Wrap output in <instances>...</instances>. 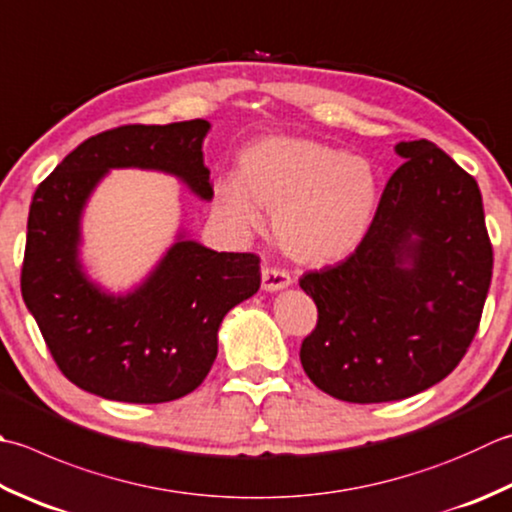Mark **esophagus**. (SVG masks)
Returning <instances> with one entry per match:
<instances>
[{"label":"esophagus","mask_w":512,"mask_h":512,"mask_svg":"<svg viewBox=\"0 0 512 512\" xmlns=\"http://www.w3.org/2000/svg\"><path fill=\"white\" fill-rule=\"evenodd\" d=\"M290 284H293V277H290L286 270L273 268V266L262 268V288L268 290V293H275V290L288 288Z\"/></svg>","instance_id":"34e87169"}]
</instances>
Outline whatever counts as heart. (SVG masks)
I'll return each instance as SVG.
<instances>
[{"mask_svg":"<svg viewBox=\"0 0 512 512\" xmlns=\"http://www.w3.org/2000/svg\"><path fill=\"white\" fill-rule=\"evenodd\" d=\"M379 197V177L364 155L308 137H266L246 148L242 175L217 182V206L242 228L275 210L279 248L299 264L339 262L362 242Z\"/></svg>","mask_w":512,"mask_h":512,"instance_id":"1","label":"heart"}]
</instances>
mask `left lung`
I'll use <instances>...</instances> for the list:
<instances>
[{
  "mask_svg": "<svg viewBox=\"0 0 512 512\" xmlns=\"http://www.w3.org/2000/svg\"><path fill=\"white\" fill-rule=\"evenodd\" d=\"M395 153L406 162L355 253L299 279L317 304L299 359L342 402H397L453 373L493 277L475 179L428 139L399 142Z\"/></svg>",
  "mask_w": 512,
  "mask_h": 512,
  "instance_id": "left-lung-1",
  "label": "left lung"
}]
</instances>
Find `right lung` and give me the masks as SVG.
<instances>
[{"label":"right lung","mask_w":512,"mask_h":512,"mask_svg":"<svg viewBox=\"0 0 512 512\" xmlns=\"http://www.w3.org/2000/svg\"><path fill=\"white\" fill-rule=\"evenodd\" d=\"M208 130L206 119L106 130L79 144L35 190L22 297L59 370L88 393L128 404L193 393L217 357L222 319L262 284L257 255L217 253L184 230L124 295L95 284L79 259L84 208L108 170H159L210 202L202 153Z\"/></svg>","instance_id":"right-lung-1"}]
</instances>
